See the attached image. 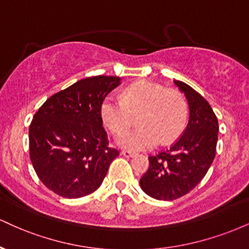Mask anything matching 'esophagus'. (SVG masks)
I'll list each match as a JSON object with an SVG mask.
<instances>
[{
	"label": "esophagus",
	"mask_w": 249,
	"mask_h": 249,
	"mask_svg": "<svg viewBox=\"0 0 249 249\" xmlns=\"http://www.w3.org/2000/svg\"><path fill=\"white\" fill-rule=\"evenodd\" d=\"M122 154L124 157H133L134 156V152H132V151H130V150H123L122 151Z\"/></svg>",
	"instance_id": "1"
}]
</instances>
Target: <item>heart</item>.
Returning a JSON list of instances; mask_svg holds the SVG:
<instances>
[{"label":"heart","instance_id":"heart-1","mask_svg":"<svg viewBox=\"0 0 249 249\" xmlns=\"http://www.w3.org/2000/svg\"><path fill=\"white\" fill-rule=\"evenodd\" d=\"M101 116L113 134L128 129L136 118L140 127L124 132L117 142L127 150L139 151L152 148L158 142L167 145L177 141L186 127L188 107L179 90L138 81L124 89L121 101L105 97Z\"/></svg>","mask_w":249,"mask_h":249}]
</instances>
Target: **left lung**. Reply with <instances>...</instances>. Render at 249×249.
<instances>
[{
  "label": "left lung",
  "mask_w": 249,
  "mask_h": 249,
  "mask_svg": "<svg viewBox=\"0 0 249 249\" xmlns=\"http://www.w3.org/2000/svg\"><path fill=\"white\" fill-rule=\"evenodd\" d=\"M185 93L190 119L184 133L167 150L148 157L141 187L158 200H174L193 190L206 176L216 151L219 124L208 102L186 83L174 81Z\"/></svg>",
  "instance_id": "1"
}]
</instances>
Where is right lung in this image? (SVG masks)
Masks as SVG:
<instances>
[{"label":"right lung","mask_w":249,"mask_h":249,"mask_svg":"<svg viewBox=\"0 0 249 249\" xmlns=\"http://www.w3.org/2000/svg\"><path fill=\"white\" fill-rule=\"evenodd\" d=\"M121 83L115 76L81 79L48 98L29 126L30 160L43 184L63 198L95 192L118 157L108 147L101 104Z\"/></svg>","instance_id":"obj_1"}]
</instances>
